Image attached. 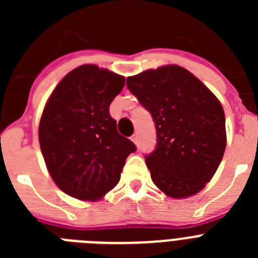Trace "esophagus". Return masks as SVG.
Here are the masks:
<instances>
[{"mask_svg": "<svg viewBox=\"0 0 258 258\" xmlns=\"http://www.w3.org/2000/svg\"><path fill=\"white\" fill-rule=\"evenodd\" d=\"M132 141H133L134 143H138V134H133V136H132Z\"/></svg>", "mask_w": 258, "mask_h": 258, "instance_id": "34e87169", "label": "esophagus"}]
</instances>
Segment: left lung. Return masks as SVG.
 <instances>
[{"label":"left lung","mask_w":258,"mask_h":258,"mask_svg":"<svg viewBox=\"0 0 258 258\" xmlns=\"http://www.w3.org/2000/svg\"><path fill=\"white\" fill-rule=\"evenodd\" d=\"M154 118L157 143L145 157L151 179L182 199L206 187L226 149L225 112L216 95L187 70L164 66L126 79Z\"/></svg>","instance_id":"8db88e82"}]
</instances>
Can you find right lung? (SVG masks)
I'll return each mask as SVG.
<instances>
[{
	"mask_svg": "<svg viewBox=\"0 0 258 258\" xmlns=\"http://www.w3.org/2000/svg\"><path fill=\"white\" fill-rule=\"evenodd\" d=\"M124 85L125 77L84 64L66 75L47 99L38 126L41 152L52 181L70 197L103 198L137 150L109 115Z\"/></svg>",
	"mask_w": 258,
	"mask_h": 258,
	"instance_id": "add662e5",
	"label": "right lung"
}]
</instances>
